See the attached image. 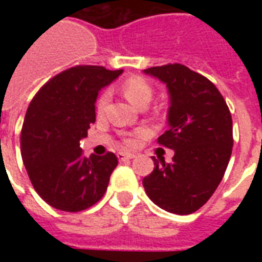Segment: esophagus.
<instances>
[{"label": "esophagus", "mask_w": 262, "mask_h": 262, "mask_svg": "<svg viewBox=\"0 0 262 262\" xmlns=\"http://www.w3.org/2000/svg\"><path fill=\"white\" fill-rule=\"evenodd\" d=\"M135 158V155L133 154H129V152H119L118 154V159L121 160V162H126V160H130Z\"/></svg>", "instance_id": "esophagus-1"}]
</instances>
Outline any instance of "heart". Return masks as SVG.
<instances>
[{"mask_svg":"<svg viewBox=\"0 0 262 262\" xmlns=\"http://www.w3.org/2000/svg\"><path fill=\"white\" fill-rule=\"evenodd\" d=\"M122 92L129 102L139 107L144 103H147V104L149 103L154 90H152L151 84L148 83L144 77H141V76H130L123 81ZM108 102H110V91H102L98 99H96V103H95L96 113L102 114L103 111L106 110ZM126 143L130 144L132 140L127 139Z\"/></svg>","mask_w":262,"mask_h":262,"instance_id":"1","label":"heart"}]
</instances>
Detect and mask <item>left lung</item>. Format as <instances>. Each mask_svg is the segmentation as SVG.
Returning a JSON list of instances; mask_svg holds the SVG:
<instances>
[{"label":"left lung","instance_id":"8db88e82","mask_svg":"<svg viewBox=\"0 0 262 262\" xmlns=\"http://www.w3.org/2000/svg\"><path fill=\"white\" fill-rule=\"evenodd\" d=\"M166 84L168 129L158 143L174 149L171 163L154 160L143 179L148 197L162 209L190 215L203 207L223 179L232 151V119L215 84L181 63L148 68Z\"/></svg>","mask_w":262,"mask_h":262}]
</instances>
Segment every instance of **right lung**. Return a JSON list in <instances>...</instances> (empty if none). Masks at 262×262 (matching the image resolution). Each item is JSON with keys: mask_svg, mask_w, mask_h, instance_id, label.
Segmentation results:
<instances>
[{"mask_svg": "<svg viewBox=\"0 0 262 262\" xmlns=\"http://www.w3.org/2000/svg\"><path fill=\"white\" fill-rule=\"evenodd\" d=\"M121 73L77 65L49 80L31 100L21 129V158L36 193L55 209L84 211L106 193L118 159L113 152L85 158L80 140L95 122L99 91Z\"/></svg>", "mask_w": 262, "mask_h": 262, "instance_id": "1", "label": "right lung"}]
</instances>
